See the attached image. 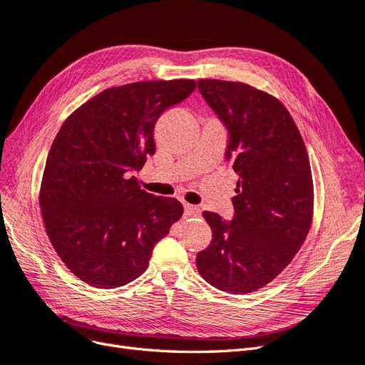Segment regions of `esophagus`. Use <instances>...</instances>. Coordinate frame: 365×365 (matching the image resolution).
<instances>
[{
	"label": "esophagus",
	"instance_id": "obj_1",
	"mask_svg": "<svg viewBox=\"0 0 365 365\" xmlns=\"http://www.w3.org/2000/svg\"><path fill=\"white\" fill-rule=\"evenodd\" d=\"M184 215L187 217H199L200 216V210L195 205H185L184 207Z\"/></svg>",
	"mask_w": 365,
	"mask_h": 365
}]
</instances>
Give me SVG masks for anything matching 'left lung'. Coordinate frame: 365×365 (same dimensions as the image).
Segmentation results:
<instances>
[{
    "label": "left lung",
    "instance_id": "obj_1",
    "mask_svg": "<svg viewBox=\"0 0 365 365\" xmlns=\"http://www.w3.org/2000/svg\"><path fill=\"white\" fill-rule=\"evenodd\" d=\"M197 89L228 128L226 158L240 180L231 222L202 212L212 238L197 254L196 267L217 290L252 293L292 262L309 232L314 185L308 153L278 98L240 81L199 80Z\"/></svg>",
    "mask_w": 365,
    "mask_h": 365
}]
</instances>
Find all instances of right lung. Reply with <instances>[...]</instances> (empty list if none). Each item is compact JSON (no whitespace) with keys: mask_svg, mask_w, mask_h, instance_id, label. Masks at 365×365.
<instances>
[{"mask_svg":"<svg viewBox=\"0 0 365 365\" xmlns=\"http://www.w3.org/2000/svg\"><path fill=\"white\" fill-rule=\"evenodd\" d=\"M196 89L195 80L110 87L61 125L46 158L39 204L49 242L86 284L116 288L146 270L184 208L154 196L134 172L154 155V127Z\"/></svg>","mask_w":365,"mask_h":365,"instance_id":"right-lung-1","label":"right lung"}]
</instances>
